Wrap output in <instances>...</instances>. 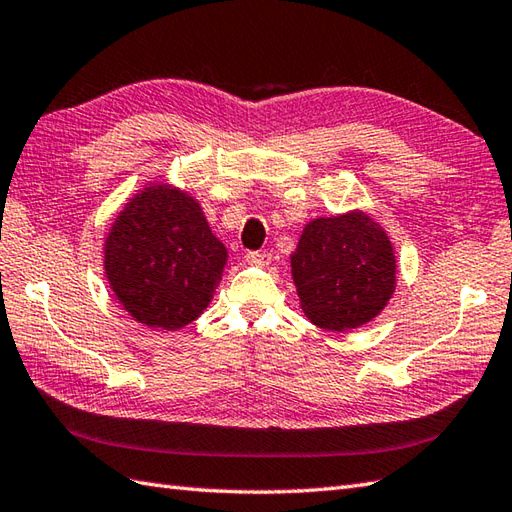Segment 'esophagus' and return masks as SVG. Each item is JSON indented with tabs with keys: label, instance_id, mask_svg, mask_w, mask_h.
<instances>
[{
	"label": "esophagus",
	"instance_id": "34e87169",
	"mask_svg": "<svg viewBox=\"0 0 512 512\" xmlns=\"http://www.w3.org/2000/svg\"><path fill=\"white\" fill-rule=\"evenodd\" d=\"M245 263H247V265H269V263H271V254H265V252H247Z\"/></svg>",
	"mask_w": 512,
	"mask_h": 512
}]
</instances>
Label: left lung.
Here are the masks:
<instances>
[{"instance_id":"obj_1","label":"left lung","mask_w":512,"mask_h":512,"mask_svg":"<svg viewBox=\"0 0 512 512\" xmlns=\"http://www.w3.org/2000/svg\"><path fill=\"white\" fill-rule=\"evenodd\" d=\"M302 313L324 331L348 333L374 320L396 289L390 236L363 210L304 225L291 254Z\"/></svg>"}]
</instances>
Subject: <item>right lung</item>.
Here are the masks:
<instances>
[{
    "instance_id": "1",
    "label": "right lung",
    "mask_w": 512,
    "mask_h": 512,
    "mask_svg": "<svg viewBox=\"0 0 512 512\" xmlns=\"http://www.w3.org/2000/svg\"><path fill=\"white\" fill-rule=\"evenodd\" d=\"M227 249L199 201L173 184H146L105 238V276L135 322L179 331L208 309Z\"/></svg>"
}]
</instances>
